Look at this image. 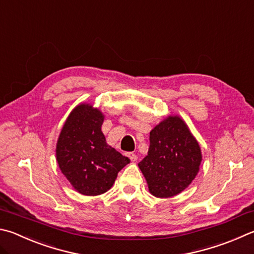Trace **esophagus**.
<instances>
[{"label": "esophagus", "instance_id": "esophagus-1", "mask_svg": "<svg viewBox=\"0 0 254 254\" xmlns=\"http://www.w3.org/2000/svg\"><path fill=\"white\" fill-rule=\"evenodd\" d=\"M127 156H128V159L132 161V162H135V161L137 160V155L135 153H133V152H130V153H127Z\"/></svg>", "mask_w": 254, "mask_h": 254}]
</instances>
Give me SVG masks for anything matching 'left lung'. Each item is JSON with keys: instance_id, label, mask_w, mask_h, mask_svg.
I'll list each match as a JSON object with an SVG mask.
<instances>
[{"instance_id": "1", "label": "left lung", "mask_w": 254, "mask_h": 254, "mask_svg": "<svg viewBox=\"0 0 254 254\" xmlns=\"http://www.w3.org/2000/svg\"><path fill=\"white\" fill-rule=\"evenodd\" d=\"M201 162L199 142L186 121L179 115H168L151 130L147 155L137 165L151 194L164 199L186 190Z\"/></svg>"}]
</instances>
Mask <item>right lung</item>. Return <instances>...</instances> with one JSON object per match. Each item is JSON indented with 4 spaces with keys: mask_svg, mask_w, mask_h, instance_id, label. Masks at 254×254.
Masks as SVG:
<instances>
[{
    "mask_svg": "<svg viewBox=\"0 0 254 254\" xmlns=\"http://www.w3.org/2000/svg\"><path fill=\"white\" fill-rule=\"evenodd\" d=\"M104 114L91 103H80L64 122L57 142L59 168L76 192L103 194L130 159L109 145L101 131Z\"/></svg>",
    "mask_w": 254,
    "mask_h": 254,
    "instance_id": "right-lung-1",
    "label": "right lung"
}]
</instances>
